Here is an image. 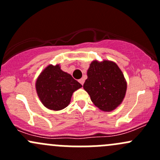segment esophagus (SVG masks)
<instances>
[{
    "instance_id": "34e87169",
    "label": "esophagus",
    "mask_w": 160,
    "mask_h": 160,
    "mask_svg": "<svg viewBox=\"0 0 160 160\" xmlns=\"http://www.w3.org/2000/svg\"><path fill=\"white\" fill-rule=\"evenodd\" d=\"M79 82L80 83V84L83 85V83H84V79H80V80H79Z\"/></svg>"
}]
</instances>
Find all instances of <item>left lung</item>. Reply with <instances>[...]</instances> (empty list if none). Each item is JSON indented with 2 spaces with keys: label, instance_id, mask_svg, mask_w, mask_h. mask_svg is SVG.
Segmentation results:
<instances>
[{
  "label": "left lung",
  "instance_id": "left-lung-1",
  "mask_svg": "<svg viewBox=\"0 0 160 160\" xmlns=\"http://www.w3.org/2000/svg\"><path fill=\"white\" fill-rule=\"evenodd\" d=\"M83 89L100 110L110 112L117 108L125 98L127 82L115 62L93 60L88 70Z\"/></svg>",
  "mask_w": 160,
  "mask_h": 160
}]
</instances>
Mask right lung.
I'll list each match as a JSON object with an SVG mask.
<instances>
[{
    "mask_svg": "<svg viewBox=\"0 0 160 160\" xmlns=\"http://www.w3.org/2000/svg\"><path fill=\"white\" fill-rule=\"evenodd\" d=\"M82 88L70 74L61 70L59 64L47 66L35 83L38 98L48 109L60 111L70 104L74 91Z\"/></svg>",
    "mask_w": 160,
    "mask_h": 160,
    "instance_id": "right-lung-1",
    "label": "right lung"
}]
</instances>
